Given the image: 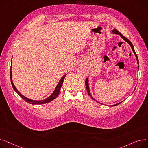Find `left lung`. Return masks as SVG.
<instances>
[{
  "mask_svg": "<svg viewBox=\"0 0 148 148\" xmlns=\"http://www.w3.org/2000/svg\"><path fill=\"white\" fill-rule=\"evenodd\" d=\"M112 32H113V34H115L119 35L121 36V37L123 39V40L124 41H125L127 42H128V43L130 44V45L131 46V49H132V50H133V51L134 54H135L136 58V59H137V64L138 65L139 64H138V57H137V55L136 54V52H135V50H134V47H133V44L131 43V42L128 40V39H127V38H125V36H123V35H122V34H121L120 32H119V31H118V30H116V29H114L112 30ZM138 69H139V66H138ZM85 85H86V89H87V91H88V93L89 95L91 97V98H92V99H94V100H95L94 98L92 97V95H91V94H90V90H89V80H88V78H87V79H86V81H85ZM95 101H96V100H95ZM122 102H121V103H122ZM118 103V104H114V105H112V106H117V105L119 104H120V103Z\"/></svg>",
  "mask_w": 148,
  "mask_h": 148,
  "instance_id": "left-lung-1",
  "label": "left lung"
}]
</instances>
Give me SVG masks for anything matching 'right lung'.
Masks as SVG:
<instances>
[{
  "label": "right lung",
  "mask_w": 148,
  "mask_h": 148,
  "mask_svg": "<svg viewBox=\"0 0 148 148\" xmlns=\"http://www.w3.org/2000/svg\"><path fill=\"white\" fill-rule=\"evenodd\" d=\"M11 66H12V60H11V71H10V79H11V84L12 86V88L13 89H14V90L16 92L17 94L23 99H24L25 101H26L27 103H29L31 104H45V103H48L50 101H53V99H55L59 95V92H60V88L62 86V84H63V82H64V79L65 77L66 76V74H65L63 77H62V78L60 79V80H59L58 85L56 86L55 89H54V90L53 91V92L52 93V94H51L50 96H49V97H47V98H45V99H42V100H33V99H29L26 97H25L24 95H23L21 93L16 89V88H15V86H14V84L12 82V71H11Z\"/></svg>",
  "instance_id": "obj_1"
}]
</instances>
